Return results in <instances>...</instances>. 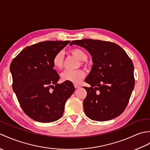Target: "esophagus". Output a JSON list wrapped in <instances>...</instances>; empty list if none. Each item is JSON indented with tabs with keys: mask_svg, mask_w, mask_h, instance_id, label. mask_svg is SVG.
I'll return each instance as SVG.
<instances>
[{
	"mask_svg": "<svg viewBox=\"0 0 150 150\" xmlns=\"http://www.w3.org/2000/svg\"><path fill=\"white\" fill-rule=\"evenodd\" d=\"M74 87L75 88H80V86H79V84H74Z\"/></svg>",
	"mask_w": 150,
	"mask_h": 150,
	"instance_id": "obj_1",
	"label": "esophagus"
}]
</instances>
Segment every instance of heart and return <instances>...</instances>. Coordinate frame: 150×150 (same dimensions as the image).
Segmentation results:
<instances>
[{"instance_id": "1", "label": "heart", "mask_w": 150, "mask_h": 150, "mask_svg": "<svg viewBox=\"0 0 150 150\" xmlns=\"http://www.w3.org/2000/svg\"><path fill=\"white\" fill-rule=\"evenodd\" d=\"M71 53L73 55L77 57L81 60L84 61L87 59V55L83 50L79 48H74L71 50ZM64 64V53L62 51L57 52L53 59V65L54 68L60 69L62 68ZM86 75L85 71L82 69L69 70L66 69L61 74V79L63 81H68L79 83L84 77Z\"/></svg>"}]
</instances>
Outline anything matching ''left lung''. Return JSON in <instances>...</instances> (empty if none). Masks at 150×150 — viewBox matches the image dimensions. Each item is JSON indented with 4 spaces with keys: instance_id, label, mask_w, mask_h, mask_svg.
Here are the masks:
<instances>
[{
    "instance_id": "8db88e82",
    "label": "left lung",
    "mask_w": 150,
    "mask_h": 150,
    "mask_svg": "<svg viewBox=\"0 0 150 150\" xmlns=\"http://www.w3.org/2000/svg\"><path fill=\"white\" fill-rule=\"evenodd\" d=\"M86 49L93 64L85 82L91 87L83 102L86 115L91 120L106 121L122 113L129 103L135 86L132 59L118 44L86 39L69 44Z\"/></svg>"
}]
</instances>
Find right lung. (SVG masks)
I'll return each instance as SVG.
<instances>
[{
  "label": "right lung",
  "instance_id": "obj_1",
  "mask_svg": "<svg viewBox=\"0 0 150 150\" xmlns=\"http://www.w3.org/2000/svg\"><path fill=\"white\" fill-rule=\"evenodd\" d=\"M70 41L47 40L27 46L12 60L13 90L22 110L40 122L62 116L67 100L75 91L71 82L57 84L59 75L53 59Z\"/></svg>",
  "mask_w": 150,
  "mask_h": 150
}]
</instances>
